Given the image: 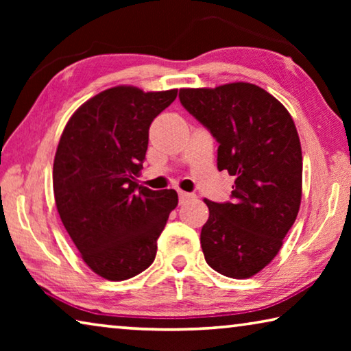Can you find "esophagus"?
<instances>
[{"label":"esophagus","mask_w":351,"mask_h":351,"mask_svg":"<svg viewBox=\"0 0 351 351\" xmlns=\"http://www.w3.org/2000/svg\"><path fill=\"white\" fill-rule=\"evenodd\" d=\"M178 195H180V203H181V204L187 203V201H190V199H193V198H195V195H193V193L182 192V190H180V192H178Z\"/></svg>","instance_id":"esophagus-1"}]
</instances>
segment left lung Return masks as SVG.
<instances>
[{
  "instance_id": "obj_1",
  "label": "left lung",
  "mask_w": 351,
  "mask_h": 351,
  "mask_svg": "<svg viewBox=\"0 0 351 351\" xmlns=\"http://www.w3.org/2000/svg\"><path fill=\"white\" fill-rule=\"evenodd\" d=\"M180 100L219 144L218 170L235 176L232 199H204V258L219 274L249 278L278 254L299 213L302 148L294 121L274 96L245 82L182 88Z\"/></svg>"
}]
</instances>
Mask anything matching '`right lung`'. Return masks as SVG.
<instances>
[{
    "label": "right lung",
    "mask_w": 351,
    "mask_h": 351,
    "mask_svg": "<svg viewBox=\"0 0 351 351\" xmlns=\"http://www.w3.org/2000/svg\"><path fill=\"white\" fill-rule=\"evenodd\" d=\"M178 90L114 86L77 110L58 142L52 182L58 215L90 268L121 282L145 271L178 193L139 186L153 119Z\"/></svg>",
    "instance_id": "add662e5"
}]
</instances>
